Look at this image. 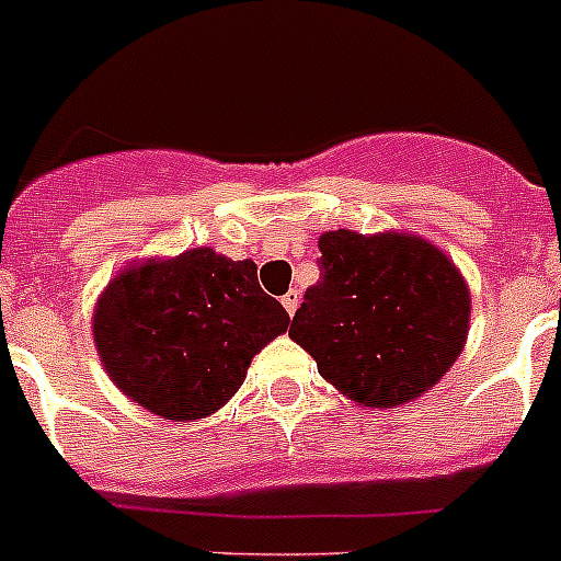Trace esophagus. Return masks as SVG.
Masks as SVG:
<instances>
[{
  "label": "esophagus",
  "instance_id": "34e87169",
  "mask_svg": "<svg viewBox=\"0 0 561 561\" xmlns=\"http://www.w3.org/2000/svg\"><path fill=\"white\" fill-rule=\"evenodd\" d=\"M280 302H284V308H286V311H289V314H295L297 302H300V291H297V289L286 291V295L280 297Z\"/></svg>",
  "mask_w": 561,
  "mask_h": 561
}]
</instances>
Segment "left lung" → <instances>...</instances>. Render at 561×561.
Instances as JSON below:
<instances>
[{"instance_id": "obj_1", "label": "left lung", "mask_w": 561, "mask_h": 561, "mask_svg": "<svg viewBox=\"0 0 561 561\" xmlns=\"http://www.w3.org/2000/svg\"><path fill=\"white\" fill-rule=\"evenodd\" d=\"M320 253V280L306 289L289 336L356 403L389 409L420 398L465 347V277L417 236L331 230Z\"/></svg>"}]
</instances>
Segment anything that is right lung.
I'll return each mask as SVG.
<instances>
[{
  "label": "right lung",
  "instance_id": "add662e5",
  "mask_svg": "<svg viewBox=\"0 0 561 561\" xmlns=\"http://www.w3.org/2000/svg\"><path fill=\"white\" fill-rule=\"evenodd\" d=\"M289 328L253 261L197 247L113 277L94 342L113 383L158 417L188 423L228 403L255 353Z\"/></svg>",
  "mask_w": 561,
  "mask_h": 561
}]
</instances>
